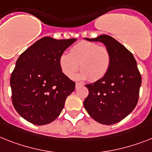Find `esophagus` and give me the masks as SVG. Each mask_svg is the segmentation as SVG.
<instances>
[{
  "mask_svg": "<svg viewBox=\"0 0 152 152\" xmlns=\"http://www.w3.org/2000/svg\"><path fill=\"white\" fill-rule=\"evenodd\" d=\"M83 84L82 83H76V89H78L80 86H82Z\"/></svg>",
  "mask_w": 152,
  "mask_h": 152,
  "instance_id": "34e87169",
  "label": "esophagus"
}]
</instances>
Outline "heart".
Instances as JSON below:
<instances>
[{
    "label": "heart",
    "instance_id": "1",
    "mask_svg": "<svg viewBox=\"0 0 152 152\" xmlns=\"http://www.w3.org/2000/svg\"><path fill=\"white\" fill-rule=\"evenodd\" d=\"M111 56L107 48L91 42H80L71 48L69 53L64 52L59 57L58 63L65 76L71 78L78 70V80L96 81L107 73Z\"/></svg>",
    "mask_w": 152,
    "mask_h": 152
}]
</instances>
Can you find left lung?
<instances>
[{
  "mask_svg": "<svg viewBox=\"0 0 152 152\" xmlns=\"http://www.w3.org/2000/svg\"><path fill=\"white\" fill-rule=\"evenodd\" d=\"M90 42H100L111 56L107 73L86 84L89 95L83 102L89 115L106 125L118 123L132 112L137 104L141 76L133 55L113 37L102 35Z\"/></svg>",
  "mask_w": 152,
  "mask_h": 152,
  "instance_id": "1",
  "label": "left lung"
}]
</instances>
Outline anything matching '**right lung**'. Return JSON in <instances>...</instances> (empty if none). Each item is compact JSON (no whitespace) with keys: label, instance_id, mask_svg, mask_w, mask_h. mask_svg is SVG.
<instances>
[{"label":"right lung","instance_id":"right-lung-1","mask_svg":"<svg viewBox=\"0 0 152 152\" xmlns=\"http://www.w3.org/2000/svg\"><path fill=\"white\" fill-rule=\"evenodd\" d=\"M76 41L44 37L18 58L10 80L12 103L27 121L45 125L62 112L76 84L62 72L58 59Z\"/></svg>","mask_w":152,"mask_h":152}]
</instances>
